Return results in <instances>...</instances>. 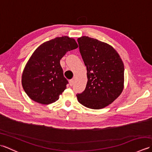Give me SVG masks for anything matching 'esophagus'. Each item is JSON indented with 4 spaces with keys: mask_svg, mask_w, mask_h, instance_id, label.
<instances>
[{
    "mask_svg": "<svg viewBox=\"0 0 152 152\" xmlns=\"http://www.w3.org/2000/svg\"><path fill=\"white\" fill-rule=\"evenodd\" d=\"M74 83V79L70 80V81H69V84H70V86H73Z\"/></svg>",
    "mask_w": 152,
    "mask_h": 152,
    "instance_id": "obj_1",
    "label": "esophagus"
}]
</instances>
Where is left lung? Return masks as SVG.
<instances>
[{"mask_svg": "<svg viewBox=\"0 0 152 152\" xmlns=\"http://www.w3.org/2000/svg\"><path fill=\"white\" fill-rule=\"evenodd\" d=\"M80 51L87 67L85 91L76 95L78 101L87 108L98 110L110 105L124 88V64L110 45L95 38H78Z\"/></svg>", "mask_w": 152, "mask_h": 152, "instance_id": "left-lung-1", "label": "left lung"}]
</instances>
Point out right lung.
Masks as SVG:
<instances>
[{
	"instance_id": "1",
	"label": "right lung",
	"mask_w": 152,
	"mask_h": 152,
	"mask_svg": "<svg viewBox=\"0 0 152 152\" xmlns=\"http://www.w3.org/2000/svg\"><path fill=\"white\" fill-rule=\"evenodd\" d=\"M78 47L75 39L57 37L41 44L28 60L23 70L21 83L31 99L42 104L57 101L66 88L60 60L69 51Z\"/></svg>"
}]
</instances>
